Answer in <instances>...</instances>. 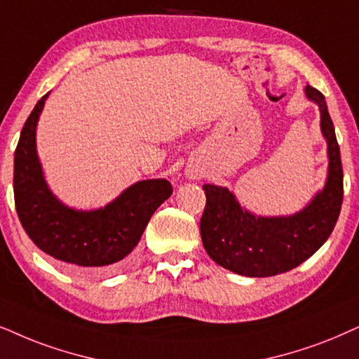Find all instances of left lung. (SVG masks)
<instances>
[{
	"instance_id": "1",
	"label": "left lung",
	"mask_w": 359,
	"mask_h": 359,
	"mask_svg": "<svg viewBox=\"0 0 359 359\" xmlns=\"http://www.w3.org/2000/svg\"><path fill=\"white\" fill-rule=\"evenodd\" d=\"M322 114L328 142V181L304 211L288 217H255L244 211L234 194L204 184L206 208L199 222L203 245L214 262L245 277H272L295 269L328 239L343 204V166L327 102L320 90L305 88Z\"/></svg>"
}]
</instances>
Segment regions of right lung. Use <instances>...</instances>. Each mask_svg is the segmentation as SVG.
<instances>
[{"label":"right lung","instance_id":"right-lung-1","mask_svg":"<svg viewBox=\"0 0 359 359\" xmlns=\"http://www.w3.org/2000/svg\"><path fill=\"white\" fill-rule=\"evenodd\" d=\"M41 97L21 130L15 151V204L26 234L43 252L82 272L117 271L173 188L166 180H147L130 186L99 211H74L60 204L46 186L36 155V123Z\"/></svg>","mask_w":359,"mask_h":359}]
</instances>
